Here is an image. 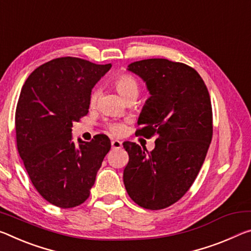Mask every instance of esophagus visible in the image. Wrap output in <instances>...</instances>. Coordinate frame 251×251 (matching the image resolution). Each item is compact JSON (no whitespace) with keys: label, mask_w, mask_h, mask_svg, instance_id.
Here are the masks:
<instances>
[{"label":"esophagus","mask_w":251,"mask_h":251,"mask_svg":"<svg viewBox=\"0 0 251 251\" xmlns=\"http://www.w3.org/2000/svg\"><path fill=\"white\" fill-rule=\"evenodd\" d=\"M122 147V142L118 141V140H113L111 141V149L114 150H118Z\"/></svg>","instance_id":"esophagus-1"}]
</instances>
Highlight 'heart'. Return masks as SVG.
I'll list each match as a JSON object with an SVG mask.
<instances>
[{
	"label": "heart",
	"instance_id": "obj_1",
	"mask_svg": "<svg viewBox=\"0 0 251 251\" xmlns=\"http://www.w3.org/2000/svg\"><path fill=\"white\" fill-rule=\"evenodd\" d=\"M115 88L117 89L119 94L124 97L126 100L130 97H137L138 91H140V85L136 79H135L133 75H121L118 78H116V80L114 82ZM99 97V90L98 89H94L93 93L90 95L89 98V102L90 105H95L98 100ZM124 125L122 123H111V124L108 125V129L110 130L113 134L119 135L124 132Z\"/></svg>",
	"mask_w": 251,
	"mask_h": 251
}]
</instances>
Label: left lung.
<instances>
[{"label":"left lung","instance_id":"1","mask_svg":"<svg viewBox=\"0 0 251 251\" xmlns=\"http://www.w3.org/2000/svg\"><path fill=\"white\" fill-rule=\"evenodd\" d=\"M127 70L140 75L151 94L135 134L157 138L152 152L123 143L129 156L124 184L142 208L164 209L188 192L204 162L213 132L210 95L200 75L184 63L145 59Z\"/></svg>","mask_w":251,"mask_h":251}]
</instances>
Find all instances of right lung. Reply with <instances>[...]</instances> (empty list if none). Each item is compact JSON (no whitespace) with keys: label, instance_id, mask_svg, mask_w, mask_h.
<instances>
[{"label":"right lung","instance_id":"obj_1","mask_svg":"<svg viewBox=\"0 0 251 251\" xmlns=\"http://www.w3.org/2000/svg\"><path fill=\"white\" fill-rule=\"evenodd\" d=\"M111 65L62 57L38 67L22 87L15 110L18 152L31 182L51 204L74 208L89 198L110 150L104 134L73 142V123L88 114L91 89Z\"/></svg>","mask_w":251,"mask_h":251}]
</instances>
